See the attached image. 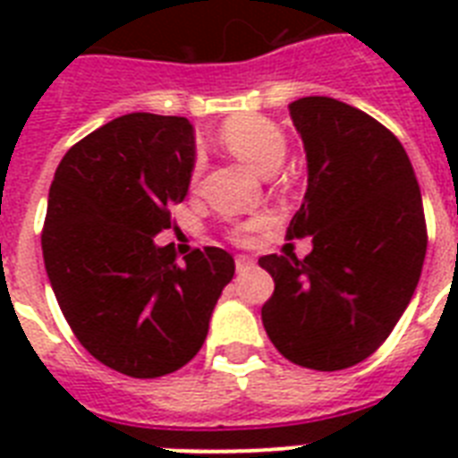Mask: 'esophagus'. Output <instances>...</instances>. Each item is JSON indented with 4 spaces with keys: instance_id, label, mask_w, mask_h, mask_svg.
<instances>
[{
    "instance_id": "34e87169",
    "label": "esophagus",
    "mask_w": 458,
    "mask_h": 458,
    "mask_svg": "<svg viewBox=\"0 0 458 458\" xmlns=\"http://www.w3.org/2000/svg\"><path fill=\"white\" fill-rule=\"evenodd\" d=\"M254 259H250V257H242V254H240V257L235 259V268H237V273H247V271H251V268H254Z\"/></svg>"
}]
</instances>
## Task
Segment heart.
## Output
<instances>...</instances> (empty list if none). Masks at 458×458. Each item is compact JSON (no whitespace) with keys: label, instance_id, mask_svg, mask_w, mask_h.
<instances>
[{"label":"heart","instance_id":"b5f03b06","mask_svg":"<svg viewBox=\"0 0 458 458\" xmlns=\"http://www.w3.org/2000/svg\"><path fill=\"white\" fill-rule=\"evenodd\" d=\"M218 142L261 175H273L283 165L287 154L285 132L280 131V125L259 114H240L228 118L218 131ZM197 173L199 164H194L192 175Z\"/></svg>","mask_w":458,"mask_h":458}]
</instances>
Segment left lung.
Masks as SVG:
<instances>
[{"label":"left lung","mask_w":458,"mask_h":458,"mask_svg":"<svg viewBox=\"0 0 458 458\" xmlns=\"http://www.w3.org/2000/svg\"><path fill=\"white\" fill-rule=\"evenodd\" d=\"M290 116L306 152V192L287 240L304 259L268 254L276 290L261 320L280 354L313 370L369 359L419 285L428 235L404 147L369 114L333 97H301Z\"/></svg>","instance_id":"left-lung-1"}]
</instances>
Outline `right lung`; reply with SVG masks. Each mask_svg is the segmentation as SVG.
<instances>
[{"label":"right lung","instance_id":"1","mask_svg":"<svg viewBox=\"0 0 458 458\" xmlns=\"http://www.w3.org/2000/svg\"><path fill=\"white\" fill-rule=\"evenodd\" d=\"M194 168V128L182 116L128 114L61 158L49 187L42 257L78 342L131 377L182 369L201 349L223 287L225 250L175 261L154 237L171 228Z\"/></svg>","mask_w":458,"mask_h":458}]
</instances>
